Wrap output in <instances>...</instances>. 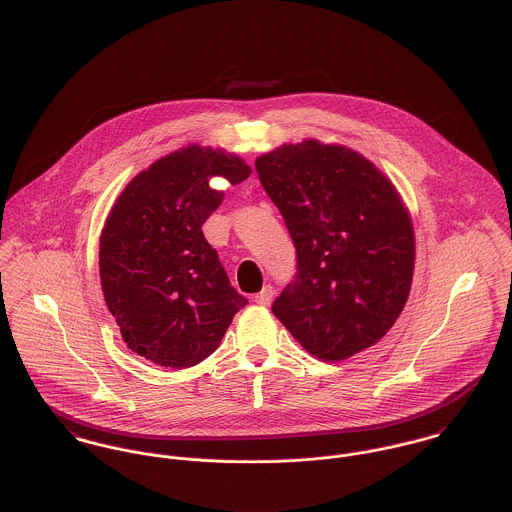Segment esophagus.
<instances>
[{"label": "esophagus", "mask_w": 512, "mask_h": 512, "mask_svg": "<svg viewBox=\"0 0 512 512\" xmlns=\"http://www.w3.org/2000/svg\"><path fill=\"white\" fill-rule=\"evenodd\" d=\"M273 295H275L273 287H271V285H267V287H263V291H261V293H257V295H255V303H257V305H261V307H269V305H271V301H273Z\"/></svg>", "instance_id": "obj_1"}]
</instances>
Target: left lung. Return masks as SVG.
<instances>
[{
  "instance_id": "8db88e82",
  "label": "left lung",
  "mask_w": 512,
  "mask_h": 512,
  "mask_svg": "<svg viewBox=\"0 0 512 512\" xmlns=\"http://www.w3.org/2000/svg\"><path fill=\"white\" fill-rule=\"evenodd\" d=\"M255 168L297 249L273 314L324 362L380 342L408 301L415 261L396 186L362 154L318 140L283 144Z\"/></svg>"
}]
</instances>
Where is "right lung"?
I'll list each match as a JSON object with an SVG mask.
<instances>
[{
  "label": "right lung",
  "mask_w": 512,
  "mask_h": 512,
  "mask_svg": "<svg viewBox=\"0 0 512 512\" xmlns=\"http://www.w3.org/2000/svg\"><path fill=\"white\" fill-rule=\"evenodd\" d=\"M251 168L221 148L192 144L140 172L112 205L99 247L101 287L122 340L164 368H190L213 354L247 305L227 279L202 225L229 184Z\"/></svg>",
  "instance_id": "1"
}]
</instances>
